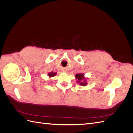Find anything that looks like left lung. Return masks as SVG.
<instances>
[{
  "label": "left lung",
  "instance_id": "1",
  "mask_svg": "<svg viewBox=\"0 0 133 133\" xmlns=\"http://www.w3.org/2000/svg\"><path fill=\"white\" fill-rule=\"evenodd\" d=\"M75 78L77 79V82L79 83L80 85L85 86L87 85V80L85 78H84V74L82 73L76 74L75 75Z\"/></svg>",
  "mask_w": 133,
  "mask_h": 133
}]
</instances>
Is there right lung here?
Segmentation results:
<instances>
[{
  "instance_id": "right-lung-1",
  "label": "right lung",
  "mask_w": 133,
  "mask_h": 133,
  "mask_svg": "<svg viewBox=\"0 0 133 133\" xmlns=\"http://www.w3.org/2000/svg\"><path fill=\"white\" fill-rule=\"evenodd\" d=\"M56 74H57V73H53V72H50V73H49L48 75V76H49V78H51V77H53V76H54Z\"/></svg>"
}]
</instances>
